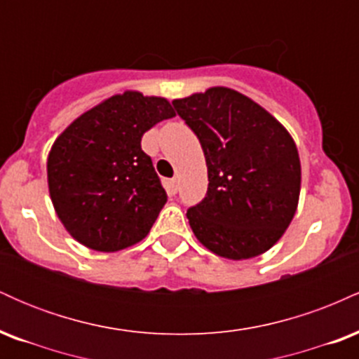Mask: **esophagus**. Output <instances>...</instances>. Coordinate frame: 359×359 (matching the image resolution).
Listing matches in <instances>:
<instances>
[{"mask_svg":"<svg viewBox=\"0 0 359 359\" xmlns=\"http://www.w3.org/2000/svg\"><path fill=\"white\" fill-rule=\"evenodd\" d=\"M177 184H179V180H177V177H174V179L168 180V191H170L172 194L177 192Z\"/></svg>","mask_w":359,"mask_h":359,"instance_id":"esophagus-1","label":"esophagus"}]
</instances>
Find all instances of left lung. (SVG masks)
I'll return each instance as SVG.
<instances>
[{
  "mask_svg": "<svg viewBox=\"0 0 359 359\" xmlns=\"http://www.w3.org/2000/svg\"><path fill=\"white\" fill-rule=\"evenodd\" d=\"M208 163V192L187 211L196 238L229 259L253 258L280 240L300 194L299 151L288 131L228 88L175 100Z\"/></svg>",
  "mask_w": 359,
  "mask_h": 359,
  "instance_id": "left-lung-1",
  "label": "left lung"
}]
</instances>
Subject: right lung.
Returning a JSON list of instances; mask_svg holds the SVG:
<instances>
[{"label": "right lung", "instance_id": "right-lung-1", "mask_svg": "<svg viewBox=\"0 0 359 359\" xmlns=\"http://www.w3.org/2000/svg\"><path fill=\"white\" fill-rule=\"evenodd\" d=\"M172 116L163 97L125 93L89 109L55 140L48 191L72 238L88 248L118 251L147 236L167 192L142 137Z\"/></svg>", "mask_w": 359, "mask_h": 359}]
</instances>
